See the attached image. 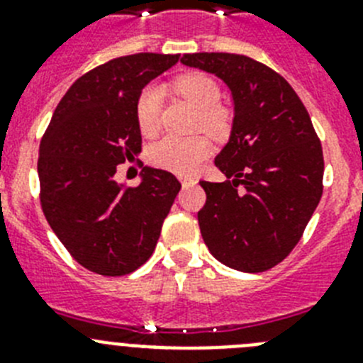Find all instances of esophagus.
Listing matches in <instances>:
<instances>
[{
    "mask_svg": "<svg viewBox=\"0 0 363 363\" xmlns=\"http://www.w3.org/2000/svg\"><path fill=\"white\" fill-rule=\"evenodd\" d=\"M198 179L196 178H182V185L184 187H192V185H196Z\"/></svg>",
    "mask_w": 363,
    "mask_h": 363,
    "instance_id": "34e87169",
    "label": "esophagus"
}]
</instances>
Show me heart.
I'll list each match as a JSON object with an SVG mask.
<instances>
[{
  "mask_svg": "<svg viewBox=\"0 0 363 363\" xmlns=\"http://www.w3.org/2000/svg\"><path fill=\"white\" fill-rule=\"evenodd\" d=\"M174 91L198 108V127H203L214 136H225L230 130V112L221 107L220 89L205 74H184L172 83ZM160 104L162 91L147 85L136 99V121L143 136H154L160 129ZM211 152L209 138L196 134L191 138L165 136L149 149V162L160 169L176 174H191Z\"/></svg>",
  "mask_w": 363,
  "mask_h": 363,
  "instance_id": "heart-1",
  "label": "heart"
}]
</instances>
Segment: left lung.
<instances>
[{
	"instance_id": "1",
	"label": "left lung",
	"mask_w": 363,
	"mask_h": 363,
	"mask_svg": "<svg viewBox=\"0 0 363 363\" xmlns=\"http://www.w3.org/2000/svg\"><path fill=\"white\" fill-rule=\"evenodd\" d=\"M182 63L223 79L234 101L229 143L214 160L227 179L200 182L201 236L221 264L264 272L289 256L323 192L322 143L293 86L242 54H185Z\"/></svg>"
}]
</instances>
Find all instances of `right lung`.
I'll return each instance as SVG.
<instances>
[{"mask_svg": "<svg viewBox=\"0 0 363 363\" xmlns=\"http://www.w3.org/2000/svg\"><path fill=\"white\" fill-rule=\"evenodd\" d=\"M178 60L140 52L89 70L57 104L41 138L45 218L70 256L101 277H123L145 264L182 189L174 174L152 167H143L138 187L114 179L120 163L142 152L138 94Z\"/></svg>", "mask_w": 363, "mask_h": 363, "instance_id": "obj_1", "label": "right lung"}]
</instances>
